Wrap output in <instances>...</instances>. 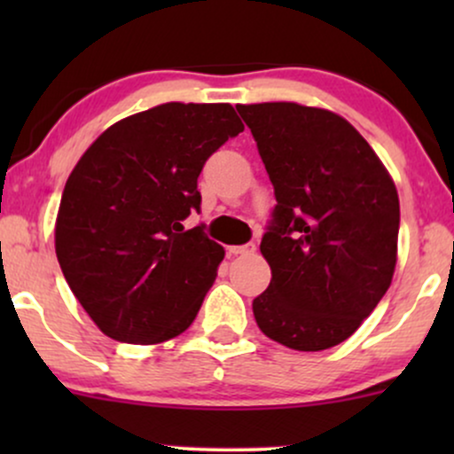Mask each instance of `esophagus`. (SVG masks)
Returning a JSON list of instances; mask_svg holds the SVG:
<instances>
[{
  "mask_svg": "<svg viewBox=\"0 0 454 454\" xmlns=\"http://www.w3.org/2000/svg\"><path fill=\"white\" fill-rule=\"evenodd\" d=\"M254 252H256V245L254 243L231 245V247H228V254H232V256H243V254H254Z\"/></svg>",
  "mask_w": 454,
  "mask_h": 454,
  "instance_id": "obj_1",
  "label": "esophagus"
}]
</instances>
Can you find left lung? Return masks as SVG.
<instances>
[{"label": "left lung", "instance_id": "1", "mask_svg": "<svg viewBox=\"0 0 454 454\" xmlns=\"http://www.w3.org/2000/svg\"><path fill=\"white\" fill-rule=\"evenodd\" d=\"M275 190L254 299L269 340L328 350L376 309L397 264L399 196L376 151L340 114L294 102L239 104Z\"/></svg>", "mask_w": 454, "mask_h": 454}]
</instances>
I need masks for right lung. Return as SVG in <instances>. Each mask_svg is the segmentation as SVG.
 <instances>
[{
    "label": "right lung",
    "instance_id": "1",
    "mask_svg": "<svg viewBox=\"0 0 454 454\" xmlns=\"http://www.w3.org/2000/svg\"><path fill=\"white\" fill-rule=\"evenodd\" d=\"M243 132L231 104L168 102L121 119L67 176L55 252L78 303L111 340L160 343L194 322L223 247L200 211L205 161Z\"/></svg>",
    "mask_w": 454,
    "mask_h": 454
}]
</instances>
